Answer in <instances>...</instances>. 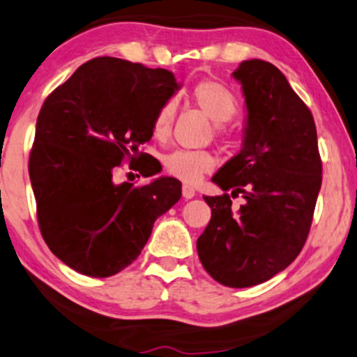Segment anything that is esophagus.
<instances>
[{
	"mask_svg": "<svg viewBox=\"0 0 357 357\" xmlns=\"http://www.w3.org/2000/svg\"><path fill=\"white\" fill-rule=\"evenodd\" d=\"M194 196H196V191H194V188L183 186V197H184V199H192Z\"/></svg>",
	"mask_w": 357,
	"mask_h": 357,
	"instance_id": "esophagus-1",
	"label": "esophagus"
}]
</instances>
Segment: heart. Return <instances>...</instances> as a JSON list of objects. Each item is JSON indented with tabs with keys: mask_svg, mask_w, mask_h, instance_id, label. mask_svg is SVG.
<instances>
[{
	"mask_svg": "<svg viewBox=\"0 0 357 357\" xmlns=\"http://www.w3.org/2000/svg\"><path fill=\"white\" fill-rule=\"evenodd\" d=\"M191 100L202 114L209 116L214 123H225L237 114V98L234 92L218 80H201L191 89ZM176 105L173 100H166L153 116V135L165 139L169 137L174 123ZM215 135L225 137L220 126L215 128ZM165 171L173 178L186 184L201 181L202 176L215 168V156L204 150H176L165 156Z\"/></svg>",
	"mask_w": 357,
	"mask_h": 357,
	"instance_id": "b5f03b06",
	"label": "heart"
}]
</instances>
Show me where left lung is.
<instances>
[{"instance_id":"8db88e82","label":"left lung","mask_w":357,"mask_h":357,"mask_svg":"<svg viewBox=\"0 0 357 357\" xmlns=\"http://www.w3.org/2000/svg\"><path fill=\"white\" fill-rule=\"evenodd\" d=\"M234 77L249 112L245 138L212 178L225 192L204 197L212 215L197 254L220 285L247 288L285 270L303 249L323 166L313 115L277 67L250 59ZM238 193L246 202L236 211L231 197Z\"/></svg>"}]
</instances>
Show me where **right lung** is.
<instances>
[{
	"label": "right lung",
	"instance_id": "right-lung-1",
	"mask_svg": "<svg viewBox=\"0 0 357 357\" xmlns=\"http://www.w3.org/2000/svg\"><path fill=\"white\" fill-rule=\"evenodd\" d=\"M176 90L169 70L96 57L40 107L29 153L39 231L75 272L105 278L128 267L155 220L181 197L174 178L114 183L125 161L145 178L160 173V161L138 148L151 139L153 116Z\"/></svg>",
	"mask_w": 357,
	"mask_h": 357
}]
</instances>
